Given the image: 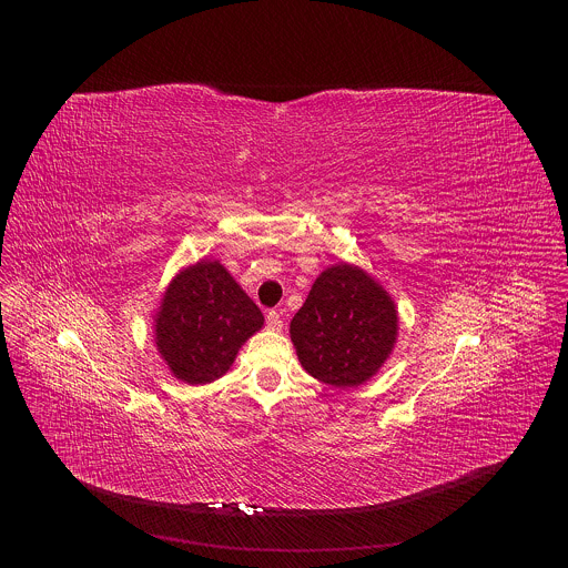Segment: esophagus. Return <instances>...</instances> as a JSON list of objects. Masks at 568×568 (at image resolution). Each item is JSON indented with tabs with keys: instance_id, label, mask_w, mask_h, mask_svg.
<instances>
[{
	"instance_id": "1",
	"label": "esophagus",
	"mask_w": 568,
	"mask_h": 568,
	"mask_svg": "<svg viewBox=\"0 0 568 568\" xmlns=\"http://www.w3.org/2000/svg\"><path fill=\"white\" fill-rule=\"evenodd\" d=\"M265 321H267V328L270 331H283V318H281V312H276V310H272V312H267V316H265Z\"/></svg>"
}]
</instances>
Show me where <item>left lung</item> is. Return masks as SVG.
I'll use <instances>...</instances> for the list:
<instances>
[{
    "instance_id": "left-lung-1",
    "label": "left lung",
    "mask_w": 568,
    "mask_h": 568,
    "mask_svg": "<svg viewBox=\"0 0 568 568\" xmlns=\"http://www.w3.org/2000/svg\"><path fill=\"white\" fill-rule=\"evenodd\" d=\"M301 366L333 386L371 379L393 351L397 312L364 270L335 265L323 272L290 323Z\"/></svg>"
}]
</instances>
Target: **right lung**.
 <instances>
[{"label":"right lung","mask_w":568,"mask_h":568,"mask_svg":"<svg viewBox=\"0 0 568 568\" xmlns=\"http://www.w3.org/2000/svg\"><path fill=\"white\" fill-rule=\"evenodd\" d=\"M263 321L258 305L220 263L202 261L169 285L156 312V348L175 377L206 384L231 368Z\"/></svg>","instance_id":"1"}]
</instances>
